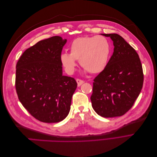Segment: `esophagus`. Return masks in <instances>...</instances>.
<instances>
[{"label":"esophagus","instance_id":"1","mask_svg":"<svg viewBox=\"0 0 157 157\" xmlns=\"http://www.w3.org/2000/svg\"><path fill=\"white\" fill-rule=\"evenodd\" d=\"M76 81H77V86H81V85L84 83V81L82 80H80V79H77L76 80Z\"/></svg>","mask_w":157,"mask_h":157}]
</instances>
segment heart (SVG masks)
<instances>
[{
  "mask_svg": "<svg viewBox=\"0 0 157 157\" xmlns=\"http://www.w3.org/2000/svg\"><path fill=\"white\" fill-rule=\"evenodd\" d=\"M70 54L63 52L60 61L66 72L73 74L77 62L83 67L84 72L97 74L103 71L108 63L111 52V45L106 37L98 35L82 36L75 39L69 46Z\"/></svg>",
  "mask_w": 157,
  "mask_h": 157,
  "instance_id": "heart-1",
  "label": "heart"
}]
</instances>
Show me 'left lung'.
I'll return each instance as SVG.
<instances>
[{
  "instance_id": "1",
  "label": "left lung",
  "mask_w": 157,
  "mask_h": 157,
  "mask_svg": "<svg viewBox=\"0 0 157 157\" xmlns=\"http://www.w3.org/2000/svg\"><path fill=\"white\" fill-rule=\"evenodd\" d=\"M101 35L111 38L114 52L105 69L94 80L92 105L101 117H121L131 109L143 87L142 65L136 51L121 36Z\"/></svg>"
}]
</instances>
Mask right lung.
<instances>
[{
	"label": "right lung",
	"instance_id": "1",
	"mask_svg": "<svg viewBox=\"0 0 157 157\" xmlns=\"http://www.w3.org/2000/svg\"><path fill=\"white\" fill-rule=\"evenodd\" d=\"M67 39L55 36L38 42L23 52L16 65L19 100L39 121H62L70 111L77 83L63 75L60 56Z\"/></svg>",
	"mask_w": 157,
	"mask_h": 157
}]
</instances>
